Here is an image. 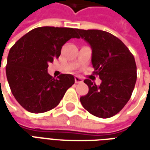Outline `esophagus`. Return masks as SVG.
I'll return each instance as SVG.
<instances>
[{
    "label": "esophagus",
    "mask_w": 150,
    "mask_h": 150,
    "mask_svg": "<svg viewBox=\"0 0 150 150\" xmlns=\"http://www.w3.org/2000/svg\"><path fill=\"white\" fill-rule=\"evenodd\" d=\"M83 80L81 78H79L78 76L75 77V83H83Z\"/></svg>",
    "instance_id": "obj_1"
}]
</instances>
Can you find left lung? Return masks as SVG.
I'll return each mask as SVG.
<instances>
[{"mask_svg": "<svg viewBox=\"0 0 150 150\" xmlns=\"http://www.w3.org/2000/svg\"><path fill=\"white\" fill-rule=\"evenodd\" d=\"M77 32L90 44L93 74L102 80L97 86L90 79H85L88 93L80 98V102L96 117H112L126 105L134 88L137 79L134 57L120 39L109 32L83 29H77Z\"/></svg>", "mask_w": 150, "mask_h": 150, "instance_id": "left-lung-1", "label": "left lung"}]
</instances>
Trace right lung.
<instances>
[{
  "mask_svg": "<svg viewBox=\"0 0 150 150\" xmlns=\"http://www.w3.org/2000/svg\"><path fill=\"white\" fill-rule=\"evenodd\" d=\"M79 38L70 27H37L21 38L10 49L6 67L12 94L28 112L41 113L57 106L74 84L71 74L57 78L47 73L53 59L58 58L62 46L71 38Z\"/></svg>",
  "mask_w": 150,
  "mask_h": 150,
  "instance_id": "1",
  "label": "right lung"
}]
</instances>
